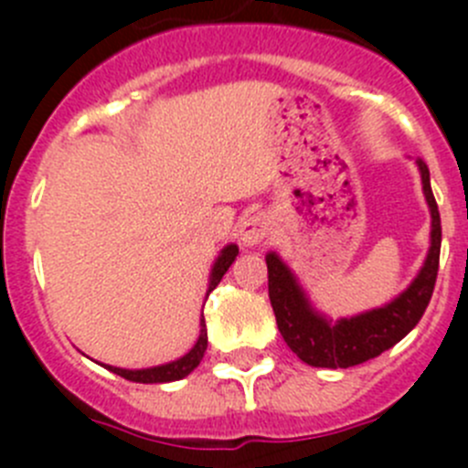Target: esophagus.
Returning <instances> with one entry per match:
<instances>
[{"label": "esophagus", "mask_w": 468, "mask_h": 468, "mask_svg": "<svg viewBox=\"0 0 468 468\" xmlns=\"http://www.w3.org/2000/svg\"><path fill=\"white\" fill-rule=\"evenodd\" d=\"M271 233V221H269L267 215L262 212H256V215H249L247 219L239 221V239L247 247H253V244H261L262 239L269 238Z\"/></svg>", "instance_id": "34e87169"}]
</instances>
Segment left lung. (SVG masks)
Returning <instances> with one entry per match:
<instances>
[{
    "label": "left lung",
    "instance_id": "8db88e82",
    "mask_svg": "<svg viewBox=\"0 0 468 468\" xmlns=\"http://www.w3.org/2000/svg\"><path fill=\"white\" fill-rule=\"evenodd\" d=\"M417 165L421 169L423 195H426L432 215L431 251H428L426 264L414 278L412 285L385 308L371 310V313L357 314L351 319H339L337 324L325 322L322 314L310 308L299 282L281 258L276 253L267 256L269 301H271L273 314H276L278 330L287 346L310 367L348 369V367L362 365L371 357H378L382 351L399 344L426 313L439 271L441 219H439V207L435 195H432L428 165L421 158L417 160Z\"/></svg>",
    "mask_w": 468,
    "mask_h": 468
}]
</instances>
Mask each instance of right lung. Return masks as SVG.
Masks as SVG:
<instances>
[{
	"instance_id": "obj_1",
	"label": "right lung",
	"mask_w": 468,
	"mask_h": 468,
	"mask_svg": "<svg viewBox=\"0 0 468 468\" xmlns=\"http://www.w3.org/2000/svg\"><path fill=\"white\" fill-rule=\"evenodd\" d=\"M238 251H239V249L235 247V244H229V247L221 251V256L217 258L215 267H212V273H210V287H207V294H210V292L215 290L217 285H219L221 276L229 271V267L233 264L235 256H238ZM206 346H207V330H206L204 314H201V335H199V339H197L195 348H192L187 356H183L181 360L169 362V365H163V367H154V369H140V371L117 369V367H106V369H111L112 374L122 376V378H126L131 382H172V380H181V378H186L190 371H195L197 367H199L201 357H204V353H206Z\"/></svg>"
}]
</instances>
